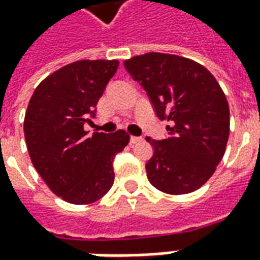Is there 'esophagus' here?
I'll list each match as a JSON object with an SVG mask.
<instances>
[{
	"instance_id": "34e87169",
	"label": "esophagus",
	"mask_w": 260,
	"mask_h": 260,
	"mask_svg": "<svg viewBox=\"0 0 260 260\" xmlns=\"http://www.w3.org/2000/svg\"><path fill=\"white\" fill-rule=\"evenodd\" d=\"M140 140H142V138H139V136H131L129 143L131 145H135V143H138V142H140Z\"/></svg>"
}]
</instances>
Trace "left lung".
Masks as SVG:
<instances>
[{"label": "left lung", "mask_w": 260, "mask_h": 260, "mask_svg": "<svg viewBox=\"0 0 260 260\" xmlns=\"http://www.w3.org/2000/svg\"><path fill=\"white\" fill-rule=\"evenodd\" d=\"M134 80L147 92L155 114L167 120L169 138H146L154 154L146 164L147 179L168 194L200 189L223 158L230 110L216 78L187 57L149 52L124 61Z\"/></svg>", "instance_id": "8db88e82"}]
</instances>
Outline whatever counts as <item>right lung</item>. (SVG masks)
<instances>
[{
  "instance_id": "1",
  "label": "right lung",
  "mask_w": 260,
  "mask_h": 260,
  "mask_svg": "<svg viewBox=\"0 0 260 260\" xmlns=\"http://www.w3.org/2000/svg\"><path fill=\"white\" fill-rule=\"evenodd\" d=\"M118 69V60H78L36 88L24 115V139L34 168L49 189L70 204H91L114 183L113 159L129 142L120 129L93 132L84 124Z\"/></svg>"
}]
</instances>
